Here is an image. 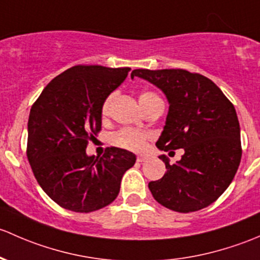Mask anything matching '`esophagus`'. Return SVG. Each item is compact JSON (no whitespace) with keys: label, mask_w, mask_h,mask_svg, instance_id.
<instances>
[{"label":"esophagus","mask_w":260,"mask_h":260,"mask_svg":"<svg viewBox=\"0 0 260 260\" xmlns=\"http://www.w3.org/2000/svg\"><path fill=\"white\" fill-rule=\"evenodd\" d=\"M138 160L139 162H144V161H146V160H148V156H144V155H140V156H138Z\"/></svg>","instance_id":"34e87169"}]
</instances>
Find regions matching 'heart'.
<instances>
[{"label": "heart", "instance_id": "obj_1", "mask_svg": "<svg viewBox=\"0 0 260 260\" xmlns=\"http://www.w3.org/2000/svg\"><path fill=\"white\" fill-rule=\"evenodd\" d=\"M112 99H114V93L109 95L105 99V101H104L103 108H101L103 116H108L109 111H110ZM155 99L159 98L154 92H151V91H143L139 95V103H140L141 108H144V106L148 105L149 103H151ZM149 139L150 135L148 133H144V131L136 129H130V127H125V129H121L116 131L115 134H112L111 143L112 145L117 146L120 149L129 150V151L134 152H141L146 149Z\"/></svg>", "mask_w": 260, "mask_h": 260}]
</instances>
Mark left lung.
I'll list each match as a JSON object with an SVG mask.
<instances>
[{"instance_id": "8db88e82", "label": "left lung", "mask_w": 260, "mask_h": 260, "mask_svg": "<svg viewBox=\"0 0 260 260\" xmlns=\"http://www.w3.org/2000/svg\"><path fill=\"white\" fill-rule=\"evenodd\" d=\"M159 87L169 101L160 150L184 149L176 164L165 155L167 173L150 181L152 197L168 209L190 213L215 202L234 179L242 159L234 105L210 79L181 69L131 72Z\"/></svg>"}]
</instances>
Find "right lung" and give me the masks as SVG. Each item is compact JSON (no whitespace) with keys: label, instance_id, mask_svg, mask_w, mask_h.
Listing matches in <instances>:
<instances>
[{"label":"right lung","instance_id":"right-lung-1","mask_svg":"<svg viewBox=\"0 0 260 260\" xmlns=\"http://www.w3.org/2000/svg\"><path fill=\"white\" fill-rule=\"evenodd\" d=\"M130 70L74 66L51 80L32 105L28 162L42 190L65 209L90 213L111 204L122 175L135 164V154L114 146L103 156L86 154L101 130L104 101Z\"/></svg>","mask_w":260,"mask_h":260}]
</instances>
